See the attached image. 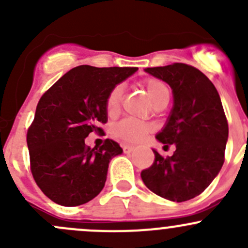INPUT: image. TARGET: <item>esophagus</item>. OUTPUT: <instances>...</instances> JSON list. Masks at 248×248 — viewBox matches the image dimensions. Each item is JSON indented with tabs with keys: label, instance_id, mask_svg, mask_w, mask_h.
I'll list each match as a JSON object with an SVG mask.
<instances>
[{
	"label": "esophagus",
	"instance_id": "34e87169",
	"mask_svg": "<svg viewBox=\"0 0 248 248\" xmlns=\"http://www.w3.org/2000/svg\"><path fill=\"white\" fill-rule=\"evenodd\" d=\"M122 150H124V154H129V152L133 151L134 147L131 146V145H122Z\"/></svg>",
	"mask_w": 248,
	"mask_h": 248
}]
</instances>
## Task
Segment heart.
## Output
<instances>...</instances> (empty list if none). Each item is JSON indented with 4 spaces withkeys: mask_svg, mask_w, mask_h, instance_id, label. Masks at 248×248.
Here are the masks:
<instances>
[{
    "mask_svg": "<svg viewBox=\"0 0 248 248\" xmlns=\"http://www.w3.org/2000/svg\"><path fill=\"white\" fill-rule=\"evenodd\" d=\"M142 85L146 89L155 107L158 108L168 103L169 89L162 80L150 78V79L144 80ZM122 96H124V90L120 85H116L109 91L106 98V104H104L106 112L109 117H115L120 112ZM150 131H151V127L149 124L132 119L122 120L111 127V134L114 138L129 142V144H134L142 140L147 133H150Z\"/></svg>",
    "mask_w": 248,
    "mask_h": 248,
    "instance_id": "heart-1",
    "label": "heart"
}]
</instances>
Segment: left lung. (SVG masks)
<instances>
[{
    "label": "left lung",
    "mask_w": 248,
    "mask_h": 248,
    "mask_svg": "<svg viewBox=\"0 0 248 248\" xmlns=\"http://www.w3.org/2000/svg\"><path fill=\"white\" fill-rule=\"evenodd\" d=\"M145 71L166 81L172 90L174 107L157 140L172 156L154 150L155 161L141 171L145 186L171 202H186L199 196L217 176L224 163L228 121L221 98L205 74L186 63L152 67Z\"/></svg>",
    "instance_id": "obj_1"
}]
</instances>
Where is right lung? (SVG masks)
Wrapping results in <instances>:
<instances>
[{
    "instance_id": "add662e5",
    "label": "right lung",
    "mask_w": 248,
    "mask_h": 248,
    "mask_svg": "<svg viewBox=\"0 0 248 248\" xmlns=\"http://www.w3.org/2000/svg\"><path fill=\"white\" fill-rule=\"evenodd\" d=\"M137 67L78 66L41 97L27 131L33 179L49 199L63 206L92 201L103 189L109 162L122 154L111 139L99 149L85 144L90 133H103L106 98Z\"/></svg>"
}]
</instances>
